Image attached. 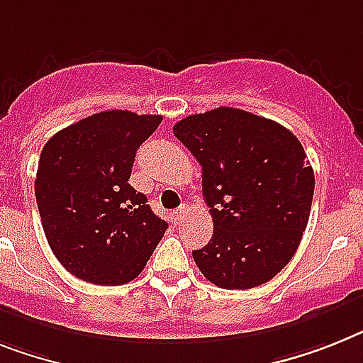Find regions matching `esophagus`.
Returning a JSON list of instances; mask_svg holds the SVG:
<instances>
[{
	"label": "esophagus",
	"mask_w": 363,
	"mask_h": 363,
	"mask_svg": "<svg viewBox=\"0 0 363 363\" xmlns=\"http://www.w3.org/2000/svg\"><path fill=\"white\" fill-rule=\"evenodd\" d=\"M185 215H187V206H179L176 211H172V218H174L176 224H182L185 220Z\"/></svg>",
	"instance_id": "esophagus-1"
}]
</instances>
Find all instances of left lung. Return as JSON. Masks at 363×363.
<instances>
[{"mask_svg": "<svg viewBox=\"0 0 363 363\" xmlns=\"http://www.w3.org/2000/svg\"><path fill=\"white\" fill-rule=\"evenodd\" d=\"M202 164L213 238L193 257L209 282L250 289L269 282L298 248L315 176L301 140L278 122L233 107L172 128Z\"/></svg>", "mask_w": 363, "mask_h": 363, "instance_id": "1", "label": "left lung"}]
</instances>
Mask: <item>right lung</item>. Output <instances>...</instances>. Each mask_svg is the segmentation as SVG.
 <instances>
[{"label": "right lung", "instance_id": "1", "mask_svg": "<svg viewBox=\"0 0 363 363\" xmlns=\"http://www.w3.org/2000/svg\"><path fill=\"white\" fill-rule=\"evenodd\" d=\"M163 116L104 111L42 148L35 196L42 228L70 274L122 286L140 274L169 224L130 185L135 154Z\"/></svg>", "mask_w": 363, "mask_h": 363}]
</instances>
